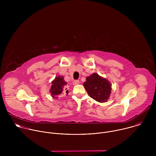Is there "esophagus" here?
<instances>
[{"instance_id": "34e87169", "label": "esophagus", "mask_w": 156, "mask_h": 156, "mask_svg": "<svg viewBox=\"0 0 156 156\" xmlns=\"http://www.w3.org/2000/svg\"><path fill=\"white\" fill-rule=\"evenodd\" d=\"M80 83V81L78 80H74L73 82V85H77Z\"/></svg>"}]
</instances>
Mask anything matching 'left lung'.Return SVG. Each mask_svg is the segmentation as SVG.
<instances>
[{
	"mask_svg": "<svg viewBox=\"0 0 156 156\" xmlns=\"http://www.w3.org/2000/svg\"><path fill=\"white\" fill-rule=\"evenodd\" d=\"M89 96L99 102H105L110 97L111 84L105 78L97 73L86 78L83 84Z\"/></svg>",
	"mask_w": 156,
	"mask_h": 156,
	"instance_id": "left-lung-1",
	"label": "left lung"
}]
</instances>
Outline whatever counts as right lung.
Instances as JSON below:
<instances>
[{
  "instance_id": "1",
  "label": "right lung",
  "mask_w": 156,
  "mask_h": 156,
  "mask_svg": "<svg viewBox=\"0 0 156 156\" xmlns=\"http://www.w3.org/2000/svg\"><path fill=\"white\" fill-rule=\"evenodd\" d=\"M66 84V83L64 81L63 76H58L55 77V80L52 82V86L50 90L52 98H57V96H58L62 93L63 86ZM66 93H67V91H66Z\"/></svg>"
}]
</instances>
